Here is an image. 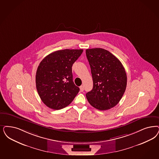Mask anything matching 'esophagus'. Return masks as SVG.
I'll list each match as a JSON object with an SVG mask.
<instances>
[{
	"label": "esophagus",
	"instance_id": "34e87169",
	"mask_svg": "<svg viewBox=\"0 0 159 159\" xmlns=\"http://www.w3.org/2000/svg\"><path fill=\"white\" fill-rule=\"evenodd\" d=\"M80 92H83V90H84V86H80Z\"/></svg>",
	"mask_w": 159,
	"mask_h": 159
}]
</instances>
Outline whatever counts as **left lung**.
<instances>
[{"label": "left lung", "mask_w": 159, "mask_h": 159, "mask_svg": "<svg viewBox=\"0 0 159 159\" xmlns=\"http://www.w3.org/2000/svg\"><path fill=\"white\" fill-rule=\"evenodd\" d=\"M91 69L93 87L86 93L88 102L100 110L118 104L126 90L127 75L120 61L107 50H86Z\"/></svg>", "instance_id": "obj_1"}]
</instances>
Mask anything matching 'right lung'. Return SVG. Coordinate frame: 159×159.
<instances>
[{"label":"right lung","mask_w":159,"mask_h":159,"mask_svg":"<svg viewBox=\"0 0 159 159\" xmlns=\"http://www.w3.org/2000/svg\"><path fill=\"white\" fill-rule=\"evenodd\" d=\"M83 49L57 50L46 56L39 65L36 85L39 95L48 107L60 110L70 104L79 92L73 81L72 65Z\"/></svg>","instance_id":"obj_1"}]
</instances>
